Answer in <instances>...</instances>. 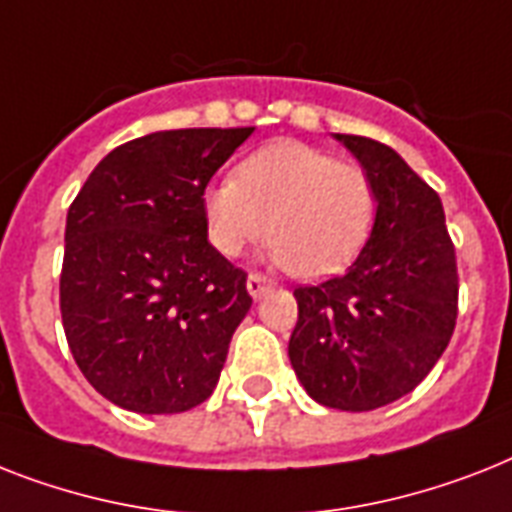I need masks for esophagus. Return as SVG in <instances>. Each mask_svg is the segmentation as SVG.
Masks as SVG:
<instances>
[{"mask_svg": "<svg viewBox=\"0 0 512 512\" xmlns=\"http://www.w3.org/2000/svg\"><path fill=\"white\" fill-rule=\"evenodd\" d=\"M270 289H273V281H270L268 276H263V273H249L247 276V292L252 294L255 299H260L263 294H268Z\"/></svg>", "mask_w": 512, "mask_h": 512, "instance_id": "34e87169", "label": "esophagus"}]
</instances>
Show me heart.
Segmentation results:
<instances>
[{"mask_svg": "<svg viewBox=\"0 0 512 512\" xmlns=\"http://www.w3.org/2000/svg\"><path fill=\"white\" fill-rule=\"evenodd\" d=\"M207 239L239 257L268 231L270 257L302 278L342 270L363 249L376 218V189L357 162L305 141H276L239 162L202 197Z\"/></svg>", "mask_w": 512, "mask_h": 512, "instance_id": "1", "label": "heart"}]
</instances>
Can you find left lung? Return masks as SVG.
Returning a JSON list of instances; mask_svg holds the SVG:
<instances>
[{
    "instance_id": "left-lung-1",
    "label": "left lung",
    "mask_w": 512,
    "mask_h": 512,
    "mask_svg": "<svg viewBox=\"0 0 512 512\" xmlns=\"http://www.w3.org/2000/svg\"><path fill=\"white\" fill-rule=\"evenodd\" d=\"M376 189L371 236L347 273L297 286L289 360L315 402L376 410L413 392L458 321V263L442 199L392 147L336 134Z\"/></svg>"
}]
</instances>
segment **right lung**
Wrapping results in <instances>:
<instances>
[{
	"instance_id": "obj_1",
	"label": "right lung",
	"mask_w": 512,
	"mask_h": 512,
	"mask_svg": "<svg viewBox=\"0 0 512 512\" xmlns=\"http://www.w3.org/2000/svg\"><path fill=\"white\" fill-rule=\"evenodd\" d=\"M255 128H178L120 144L68 210L60 313L94 389L144 415L184 413L218 384L252 297L207 242L202 197Z\"/></svg>"
}]
</instances>
